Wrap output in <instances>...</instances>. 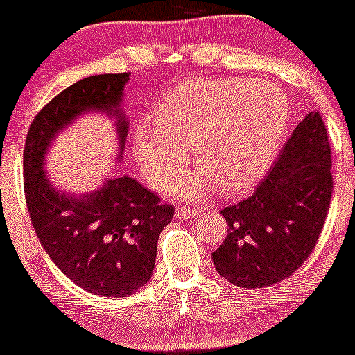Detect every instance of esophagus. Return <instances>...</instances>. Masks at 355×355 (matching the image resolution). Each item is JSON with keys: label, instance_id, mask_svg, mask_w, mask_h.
Listing matches in <instances>:
<instances>
[{"label": "esophagus", "instance_id": "esophagus-1", "mask_svg": "<svg viewBox=\"0 0 355 355\" xmlns=\"http://www.w3.org/2000/svg\"><path fill=\"white\" fill-rule=\"evenodd\" d=\"M176 215H178L179 218H182V220H188V218L198 217L200 211L198 210H193V208L186 207V205H178V207H176Z\"/></svg>", "mask_w": 355, "mask_h": 355}]
</instances>
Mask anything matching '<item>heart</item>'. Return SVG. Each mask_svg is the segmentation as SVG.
I'll return each instance as SVG.
<instances>
[{
	"label": "heart",
	"mask_w": 355,
	"mask_h": 355,
	"mask_svg": "<svg viewBox=\"0 0 355 355\" xmlns=\"http://www.w3.org/2000/svg\"><path fill=\"white\" fill-rule=\"evenodd\" d=\"M288 112L287 96L272 83L193 80L160 104L157 119L135 128L131 150L145 179L164 189L184 172L193 148L202 167L171 186L179 198H200L218 184L241 193L272 166Z\"/></svg>",
	"instance_id": "1"
}]
</instances>
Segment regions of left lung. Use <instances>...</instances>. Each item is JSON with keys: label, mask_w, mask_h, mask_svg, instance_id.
<instances>
[{"label": "left lung", "mask_w": 355, "mask_h": 355, "mask_svg": "<svg viewBox=\"0 0 355 355\" xmlns=\"http://www.w3.org/2000/svg\"><path fill=\"white\" fill-rule=\"evenodd\" d=\"M327 128L309 112L292 131L254 193L222 208L227 237L211 253L215 270L241 288L291 277L311 254L334 193Z\"/></svg>", "instance_id": "left-lung-1"}]
</instances>
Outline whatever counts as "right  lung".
Listing matches in <instances>:
<instances>
[{
  "label": "right lung",
  "instance_id": "right-lung-1",
  "mask_svg": "<svg viewBox=\"0 0 355 355\" xmlns=\"http://www.w3.org/2000/svg\"><path fill=\"white\" fill-rule=\"evenodd\" d=\"M128 80L130 73L94 75L69 85L35 116L24 150L25 200L42 248L69 280L104 297H126L152 279L157 241L174 207L128 176L107 178L96 191L67 195L49 181L44 159L61 130L94 111L116 119L121 159Z\"/></svg>",
  "mask_w": 355,
  "mask_h": 355
}]
</instances>
